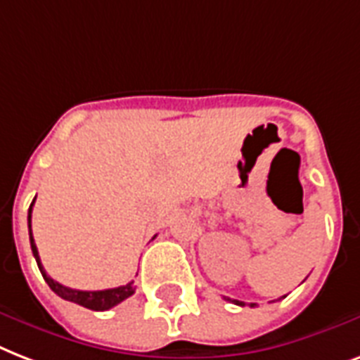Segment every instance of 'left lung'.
I'll return each mask as SVG.
<instances>
[{
  "instance_id": "8db88e82",
  "label": "left lung",
  "mask_w": 360,
  "mask_h": 360,
  "mask_svg": "<svg viewBox=\"0 0 360 360\" xmlns=\"http://www.w3.org/2000/svg\"><path fill=\"white\" fill-rule=\"evenodd\" d=\"M233 302H235V304H238V306H244V302H240V300H233ZM250 306H255V304H250Z\"/></svg>"
}]
</instances>
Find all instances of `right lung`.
I'll return each instance as SVG.
<instances>
[{"instance_id":"obj_1","label":"right lung","mask_w":360,"mask_h":360,"mask_svg":"<svg viewBox=\"0 0 360 360\" xmlns=\"http://www.w3.org/2000/svg\"><path fill=\"white\" fill-rule=\"evenodd\" d=\"M35 202V199H33ZM33 202L30 205V210H27V227H30V244H32V252L33 257L37 261V266L41 270V274H43L44 281L49 283V287L54 291L58 297L61 299L69 300V302H75V304H80L88 308V310H96V311H105L108 308H112V306L120 304L122 300L129 299L131 295L135 293V285H133V281L129 283H125V285L114 287V289H105V291H79V289H71V287H65L54 281L50 278L46 272H44L43 264H41V257H39L37 246H35V240H33L32 235V208Z\"/></svg>"}]
</instances>
